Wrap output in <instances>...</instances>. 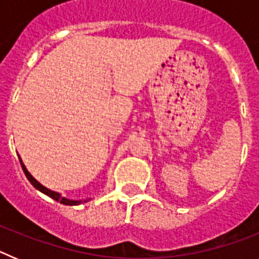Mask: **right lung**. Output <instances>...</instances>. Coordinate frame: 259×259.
<instances>
[{"mask_svg":"<svg viewBox=\"0 0 259 259\" xmlns=\"http://www.w3.org/2000/svg\"><path fill=\"white\" fill-rule=\"evenodd\" d=\"M19 159H20V158H19ZM20 164H22L23 172L26 174L27 179L29 180V183H31V184L33 185V187H35L36 189H38V191H40V192H42V193H45V194H47V196H49V197H50V198H53V200H56V201H58V202L63 203V205H79L80 201H71V200H67V198L62 197L61 194L57 193V192L49 191V189H48V188H45L44 185H41L40 183H38L37 180H36L35 178H33V176H32L31 174L28 172V171H27L26 166H24V164H23L22 159H20Z\"/></svg>","mask_w":259,"mask_h":259,"instance_id":"1","label":"right lung"}]
</instances>
